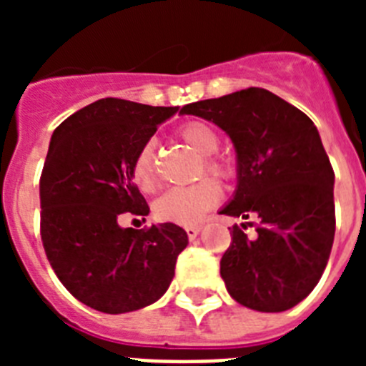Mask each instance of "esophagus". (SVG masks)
Returning a JSON list of instances; mask_svg holds the SVG:
<instances>
[{
    "instance_id": "1",
    "label": "esophagus",
    "mask_w": 366,
    "mask_h": 366,
    "mask_svg": "<svg viewBox=\"0 0 366 366\" xmlns=\"http://www.w3.org/2000/svg\"><path fill=\"white\" fill-rule=\"evenodd\" d=\"M185 231H187V234H189L190 240H194V238L199 234L202 227H199V225H189V227H185Z\"/></svg>"
}]
</instances>
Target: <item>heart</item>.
Wrapping results in <instances>:
<instances>
[{
  "label": "heart",
  "mask_w": 366,
  "mask_h": 366,
  "mask_svg": "<svg viewBox=\"0 0 366 366\" xmlns=\"http://www.w3.org/2000/svg\"><path fill=\"white\" fill-rule=\"evenodd\" d=\"M179 135L183 137L190 148L198 152L199 155L207 157L205 170L214 177L227 179L231 176V170L225 163L209 157L216 154L219 147V137L205 122L192 121L181 126ZM132 177L137 183V187L144 192H150L157 185V172H155V141H147L139 148L137 155L132 167ZM222 199L219 187L212 179H202L198 183L189 187H174L167 190L154 205L155 216L163 222L181 223V225H192L205 212L214 209Z\"/></svg>",
  "instance_id": "b5f03b06"
}]
</instances>
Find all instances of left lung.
Here are the masks:
<instances>
[{"label":"left lung","instance_id":"obj_1","mask_svg":"<svg viewBox=\"0 0 366 366\" xmlns=\"http://www.w3.org/2000/svg\"><path fill=\"white\" fill-rule=\"evenodd\" d=\"M214 122L236 152V190L219 214L254 219L257 236L232 225L219 274L236 302L279 313L312 293L335 234L334 170L312 119L262 87L181 108Z\"/></svg>","mask_w":366,"mask_h":366}]
</instances>
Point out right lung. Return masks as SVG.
<instances>
[{"instance_id": "1", "label": "right lung", "mask_w": 366, "mask_h": 366, "mask_svg": "<svg viewBox=\"0 0 366 366\" xmlns=\"http://www.w3.org/2000/svg\"><path fill=\"white\" fill-rule=\"evenodd\" d=\"M176 112L109 97L53 132L40 177L41 242L67 292L97 312L117 315L159 300L189 245L176 223L141 231L119 225L124 212H150L132 167Z\"/></svg>"}]
</instances>
